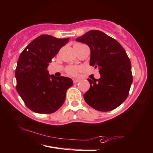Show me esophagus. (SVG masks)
<instances>
[{
  "mask_svg": "<svg viewBox=\"0 0 153 153\" xmlns=\"http://www.w3.org/2000/svg\"><path fill=\"white\" fill-rule=\"evenodd\" d=\"M79 82V79H73V82L74 83V84H76V83H77Z\"/></svg>",
  "mask_w": 153,
  "mask_h": 153,
  "instance_id": "obj_1",
  "label": "esophagus"
}]
</instances>
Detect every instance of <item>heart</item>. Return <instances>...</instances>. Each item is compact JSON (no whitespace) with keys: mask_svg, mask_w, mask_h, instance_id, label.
<instances>
[{"mask_svg":"<svg viewBox=\"0 0 153 153\" xmlns=\"http://www.w3.org/2000/svg\"><path fill=\"white\" fill-rule=\"evenodd\" d=\"M81 45H83L82 44L77 43V44H75L74 47L81 46ZM80 69H81V68L79 67H76V66H68V67L66 68V72H67V74H68L69 75H70V76H76V75H77L78 72L80 71Z\"/></svg>","mask_w":153,"mask_h":153,"instance_id":"heart-1","label":"heart"}]
</instances>
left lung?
<instances>
[{
    "label": "left lung",
    "mask_w": 153,
    "mask_h": 153,
    "mask_svg": "<svg viewBox=\"0 0 153 153\" xmlns=\"http://www.w3.org/2000/svg\"><path fill=\"white\" fill-rule=\"evenodd\" d=\"M76 40L89 46L90 65L98 68L100 74L98 79H88L90 88L84 95L85 102L101 112L115 109L126 99L132 83L126 51L116 39L98 30H91Z\"/></svg>",
    "instance_id": "obj_1"
}]
</instances>
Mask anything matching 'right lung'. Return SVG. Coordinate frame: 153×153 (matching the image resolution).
Masks as SVG:
<instances>
[{"mask_svg":"<svg viewBox=\"0 0 153 153\" xmlns=\"http://www.w3.org/2000/svg\"><path fill=\"white\" fill-rule=\"evenodd\" d=\"M69 39L42 35L27 45L19 57L15 70L16 89L30 110L51 114L64 103L66 91L73 85L71 78L50 76L47 68Z\"/></svg>","mask_w":153,"mask_h":153,"instance_id":"add662e5","label":"right lung"}]
</instances>
